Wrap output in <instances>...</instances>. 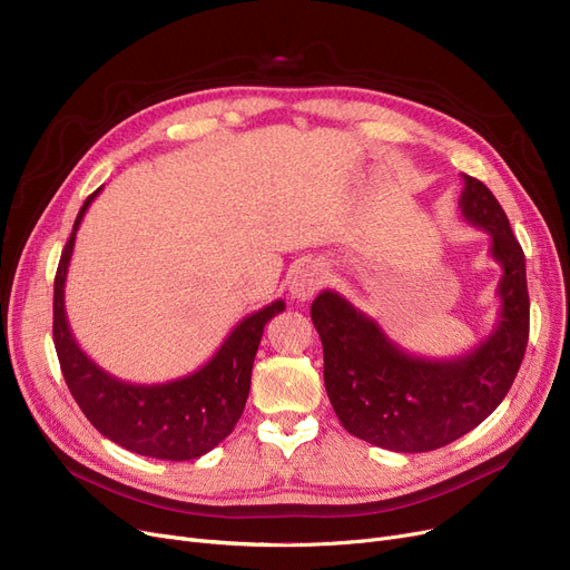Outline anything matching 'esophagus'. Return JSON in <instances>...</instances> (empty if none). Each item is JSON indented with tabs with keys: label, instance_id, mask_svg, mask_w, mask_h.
<instances>
[{
	"label": "esophagus",
	"instance_id": "esophagus-1",
	"mask_svg": "<svg viewBox=\"0 0 570 570\" xmlns=\"http://www.w3.org/2000/svg\"><path fill=\"white\" fill-rule=\"evenodd\" d=\"M323 282H325V273H323V267L318 263L301 265L295 269L291 282H288L291 297L305 303V301H309V297H314V293L323 286Z\"/></svg>",
	"mask_w": 570,
	"mask_h": 570
}]
</instances>
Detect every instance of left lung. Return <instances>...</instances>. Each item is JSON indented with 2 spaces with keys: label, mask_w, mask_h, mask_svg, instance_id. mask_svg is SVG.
Instances as JSON below:
<instances>
[{
  "label": "left lung",
  "mask_w": 570,
  "mask_h": 570,
  "mask_svg": "<svg viewBox=\"0 0 570 570\" xmlns=\"http://www.w3.org/2000/svg\"><path fill=\"white\" fill-rule=\"evenodd\" d=\"M462 217L490 235L503 275L492 333L458 357L413 355L337 291L312 303L323 381L344 430L395 453H428L481 425L518 376L529 340L524 252L494 194L462 175Z\"/></svg>",
  "instance_id": "8db88e82"
}]
</instances>
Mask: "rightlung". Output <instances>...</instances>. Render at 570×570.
<instances>
[{
  "label": "right lung",
  "instance_id": "obj_1",
  "mask_svg": "<svg viewBox=\"0 0 570 570\" xmlns=\"http://www.w3.org/2000/svg\"><path fill=\"white\" fill-rule=\"evenodd\" d=\"M99 191L82 203L55 275L52 340L59 367L80 411L106 439L145 458L196 460L219 445L243 415L263 327L286 305L275 301L239 321L219 351L183 379L138 385L108 374L78 346L65 309L76 230Z\"/></svg>",
  "mask_w": 570,
  "mask_h": 570
}]
</instances>
